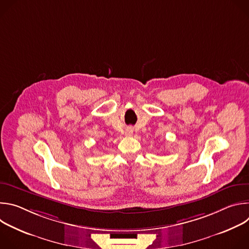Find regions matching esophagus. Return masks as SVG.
<instances>
[{
	"mask_svg": "<svg viewBox=\"0 0 249 249\" xmlns=\"http://www.w3.org/2000/svg\"><path fill=\"white\" fill-rule=\"evenodd\" d=\"M132 134H133V128L132 127H128L125 130V135L126 136H132Z\"/></svg>",
	"mask_w": 249,
	"mask_h": 249,
	"instance_id": "obj_1",
	"label": "esophagus"
}]
</instances>
